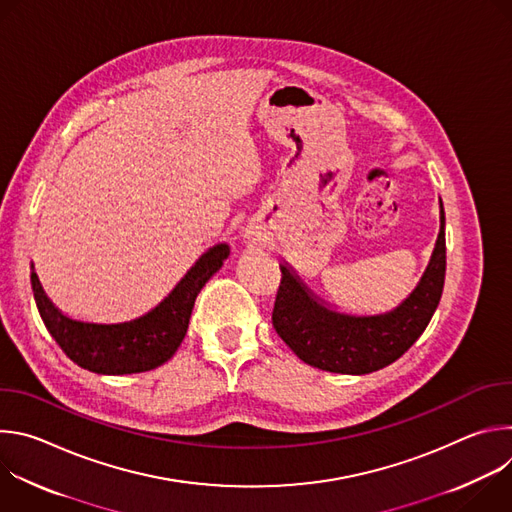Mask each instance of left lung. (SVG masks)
<instances>
[{
    "instance_id": "8db88e82",
    "label": "left lung",
    "mask_w": 512,
    "mask_h": 512,
    "mask_svg": "<svg viewBox=\"0 0 512 512\" xmlns=\"http://www.w3.org/2000/svg\"><path fill=\"white\" fill-rule=\"evenodd\" d=\"M281 285L273 328L310 367L367 375L395 362L427 328L440 304L446 279V214L440 198V233L429 263L411 294L389 312H340L302 281L287 261L279 263Z\"/></svg>"
}]
</instances>
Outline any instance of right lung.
<instances>
[{"mask_svg":"<svg viewBox=\"0 0 512 512\" xmlns=\"http://www.w3.org/2000/svg\"><path fill=\"white\" fill-rule=\"evenodd\" d=\"M229 253L227 243L208 247L156 308L115 324L85 322L62 314L46 296L34 263L30 279L44 326L72 362L97 375H131L158 369L174 356L186 336L196 296L223 267Z\"/></svg>","mask_w":512,"mask_h":512,"instance_id":"1","label":"right lung"}]
</instances>
